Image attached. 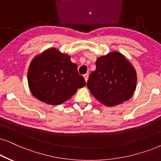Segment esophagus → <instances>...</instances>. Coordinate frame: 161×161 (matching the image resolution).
Returning <instances> with one entry per match:
<instances>
[{"label": "esophagus", "instance_id": "esophagus-1", "mask_svg": "<svg viewBox=\"0 0 161 161\" xmlns=\"http://www.w3.org/2000/svg\"><path fill=\"white\" fill-rule=\"evenodd\" d=\"M84 76V78H85V82H87V79H88V74H85L84 75V76Z\"/></svg>", "mask_w": 161, "mask_h": 161}]
</instances>
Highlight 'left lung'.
Here are the masks:
<instances>
[{
  "label": "left lung",
  "mask_w": 161,
  "mask_h": 161,
  "mask_svg": "<svg viewBox=\"0 0 161 161\" xmlns=\"http://www.w3.org/2000/svg\"><path fill=\"white\" fill-rule=\"evenodd\" d=\"M96 66L87 87L97 100L110 107L131 98L136 89L137 73L123 54L113 51L98 57Z\"/></svg>",
  "instance_id": "8db88e82"
}]
</instances>
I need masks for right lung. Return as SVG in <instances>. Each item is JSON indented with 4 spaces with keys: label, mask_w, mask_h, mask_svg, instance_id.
Instances as JSON below:
<instances>
[{
    "label": "right lung",
    "mask_w": 161,
    "mask_h": 161,
    "mask_svg": "<svg viewBox=\"0 0 161 161\" xmlns=\"http://www.w3.org/2000/svg\"><path fill=\"white\" fill-rule=\"evenodd\" d=\"M27 81L32 94L53 105L70 99L77 89L85 86L84 77L77 70L70 56L54 47L36 56L30 62Z\"/></svg>",
    "instance_id": "1"
}]
</instances>
